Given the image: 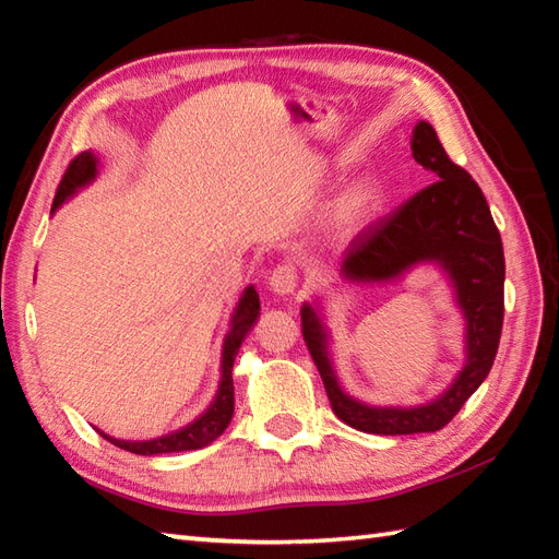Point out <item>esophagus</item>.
Here are the masks:
<instances>
[{"label":"esophagus","instance_id":"34e87169","mask_svg":"<svg viewBox=\"0 0 559 559\" xmlns=\"http://www.w3.org/2000/svg\"><path fill=\"white\" fill-rule=\"evenodd\" d=\"M269 288L276 295H290L298 288V271L290 264H281L271 271L269 276Z\"/></svg>","mask_w":559,"mask_h":559}]
</instances>
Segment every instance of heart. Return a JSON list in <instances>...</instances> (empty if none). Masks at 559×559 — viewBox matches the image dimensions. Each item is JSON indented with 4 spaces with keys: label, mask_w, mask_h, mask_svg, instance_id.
Wrapping results in <instances>:
<instances>
[{
    "label": "heart",
    "mask_w": 559,
    "mask_h": 559,
    "mask_svg": "<svg viewBox=\"0 0 559 559\" xmlns=\"http://www.w3.org/2000/svg\"><path fill=\"white\" fill-rule=\"evenodd\" d=\"M386 187L374 175H365L348 185L331 209V223L338 233H355L372 223L384 209Z\"/></svg>",
    "instance_id": "b5f03b06"
}]
</instances>
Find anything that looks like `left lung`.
Returning a JSON list of instances; mask_svg holds the SVG:
<instances>
[{
  "label": "left lung",
  "instance_id": "1",
  "mask_svg": "<svg viewBox=\"0 0 559 559\" xmlns=\"http://www.w3.org/2000/svg\"><path fill=\"white\" fill-rule=\"evenodd\" d=\"M413 158L437 182L391 216L365 228L341 259V278L353 286L394 283L415 266L444 273L463 317V367L432 401L418 406H372L341 386L331 360V331L322 300L302 302V336L338 420L367 435L437 432L454 418L485 377L500 346L504 317V249L488 201L473 177L451 163L430 122L411 136Z\"/></svg>",
  "mask_w": 559,
  "mask_h": 559
}]
</instances>
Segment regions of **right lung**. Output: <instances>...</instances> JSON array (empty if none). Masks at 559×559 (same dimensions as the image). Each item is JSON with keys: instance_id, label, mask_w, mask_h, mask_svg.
Returning <instances> with one entry per match:
<instances>
[{"instance_id": "right-lung-1", "label": "right lung", "mask_w": 559, "mask_h": 559, "mask_svg": "<svg viewBox=\"0 0 559 559\" xmlns=\"http://www.w3.org/2000/svg\"><path fill=\"white\" fill-rule=\"evenodd\" d=\"M98 168H100V160L93 151H83L81 156L71 160V165L62 177V182H59L57 194H55L52 213L62 206L64 201L76 197L83 187L96 182ZM257 317H259V295H257L254 286H247L240 295V300H237V305H235V310L230 314V329L223 338L218 391L206 406V411L199 415V418L187 423L185 427H180V430H173L168 435H160L153 439H139V442H134V439H117V437L105 435L103 430H98V435L108 439L110 444L120 447L124 451H132V454H141V456L175 454V451H192V449L209 447L213 439H218L225 432V427H228L233 420V411H235L233 362H235L237 350H240V346H242L245 336L257 324Z\"/></svg>"}]
</instances>
